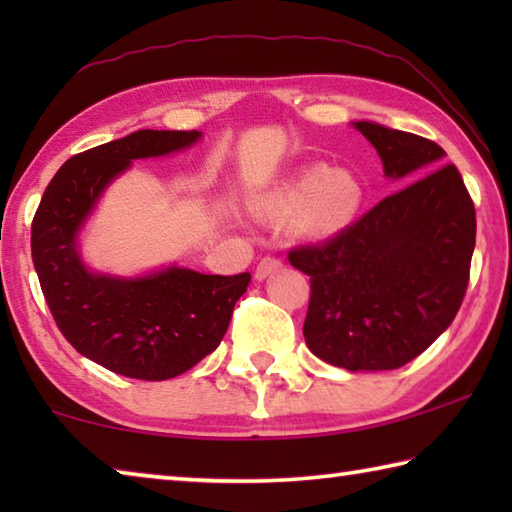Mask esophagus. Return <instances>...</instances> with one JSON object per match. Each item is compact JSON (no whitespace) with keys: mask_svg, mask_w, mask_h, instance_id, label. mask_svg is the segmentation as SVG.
Wrapping results in <instances>:
<instances>
[{"mask_svg":"<svg viewBox=\"0 0 512 512\" xmlns=\"http://www.w3.org/2000/svg\"><path fill=\"white\" fill-rule=\"evenodd\" d=\"M277 266H280V259L273 257V255H266V257L259 259V264L255 268V277H257V280H264V277L268 273H273Z\"/></svg>","mask_w":512,"mask_h":512,"instance_id":"1","label":"esophagus"}]
</instances>
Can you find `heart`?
I'll return each mask as SVG.
<instances>
[{"label":"heart","instance_id":"b5f03b06","mask_svg":"<svg viewBox=\"0 0 512 512\" xmlns=\"http://www.w3.org/2000/svg\"><path fill=\"white\" fill-rule=\"evenodd\" d=\"M361 201L363 187L354 173L311 164L268 198L264 214L275 221L296 216L305 235L329 237L354 221Z\"/></svg>","mask_w":512,"mask_h":512}]
</instances>
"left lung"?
<instances>
[{"label": "left lung", "instance_id": "obj_1", "mask_svg": "<svg viewBox=\"0 0 512 512\" xmlns=\"http://www.w3.org/2000/svg\"><path fill=\"white\" fill-rule=\"evenodd\" d=\"M354 126L388 178L429 171L329 239L293 246L289 262L311 282L302 327L309 350L352 372L395 370L420 357L461 309L476 214L436 142L370 121Z\"/></svg>", "mask_w": 512, "mask_h": 512}]
</instances>
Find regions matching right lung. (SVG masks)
I'll use <instances>...</instances> for the list:
<instances>
[{"label": "right lung", "mask_w": 512, "mask_h": 512, "mask_svg": "<svg viewBox=\"0 0 512 512\" xmlns=\"http://www.w3.org/2000/svg\"><path fill=\"white\" fill-rule=\"evenodd\" d=\"M198 131H137L69 158L47 185L31 223V257L47 307L76 352L117 375L162 381L216 350L250 273L167 268L140 280L85 271L76 230L131 160L194 144Z\"/></svg>", "instance_id": "obj_1"}]
</instances>
